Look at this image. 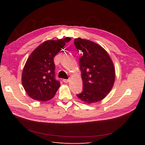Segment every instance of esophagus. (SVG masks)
I'll return each mask as SVG.
<instances>
[{
	"label": "esophagus",
	"instance_id": "1",
	"mask_svg": "<svg viewBox=\"0 0 145 145\" xmlns=\"http://www.w3.org/2000/svg\"><path fill=\"white\" fill-rule=\"evenodd\" d=\"M63 82H65V83H68V82H69V79H63Z\"/></svg>",
	"mask_w": 145,
	"mask_h": 145
}]
</instances>
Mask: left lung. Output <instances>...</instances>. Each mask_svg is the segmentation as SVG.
Masks as SVG:
<instances>
[{"label": "left lung", "mask_w": 145, "mask_h": 145, "mask_svg": "<svg viewBox=\"0 0 145 145\" xmlns=\"http://www.w3.org/2000/svg\"><path fill=\"white\" fill-rule=\"evenodd\" d=\"M74 45L83 54L79 59L83 91L78 98L86 103L102 100L112 89L115 82V68L107 51L96 43L78 37Z\"/></svg>", "instance_id": "8db88e82"}]
</instances>
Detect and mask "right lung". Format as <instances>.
<instances>
[{
    "instance_id": "1",
    "label": "right lung",
    "mask_w": 145,
    "mask_h": 145,
    "mask_svg": "<svg viewBox=\"0 0 145 145\" xmlns=\"http://www.w3.org/2000/svg\"><path fill=\"white\" fill-rule=\"evenodd\" d=\"M71 40L66 37L46 40L29 56L22 74V83L26 93L33 100L46 102L54 97L60 86L55 79L54 58L65 43Z\"/></svg>"
}]
</instances>
